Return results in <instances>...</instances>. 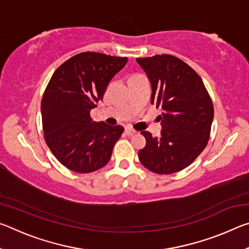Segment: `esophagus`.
I'll return each mask as SVG.
<instances>
[{"mask_svg": "<svg viewBox=\"0 0 249 249\" xmlns=\"http://www.w3.org/2000/svg\"><path fill=\"white\" fill-rule=\"evenodd\" d=\"M125 133L128 135V136H132V135L136 134V130H135L133 127H130V126H127V127H125Z\"/></svg>", "mask_w": 249, "mask_h": 249, "instance_id": "1", "label": "esophagus"}]
</instances>
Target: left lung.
<instances>
[{"instance_id":"left-lung-1","label":"left lung","mask_w":249,"mask_h":249,"mask_svg":"<svg viewBox=\"0 0 249 249\" xmlns=\"http://www.w3.org/2000/svg\"><path fill=\"white\" fill-rule=\"evenodd\" d=\"M151 83V104L163 109L161 136L142 132L146 146L138 151L142 165L159 175L184 169L205 148L214 108L195 70L171 54L137 58Z\"/></svg>"}]
</instances>
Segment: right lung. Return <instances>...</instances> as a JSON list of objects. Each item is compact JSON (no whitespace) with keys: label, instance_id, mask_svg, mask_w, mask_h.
<instances>
[{"label":"right lung","instance_id":"obj_1","mask_svg":"<svg viewBox=\"0 0 249 249\" xmlns=\"http://www.w3.org/2000/svg\"><path fill=\"white\" fill-rule=\"evenodd\" d=\"M126 57L81 53L54 71L41 100L45 141L68 169L89 174L108 162L124 127L94 122L90 112L103 99Z\"/></svg>","mask_w":249,"mask_h":249}]
</instances>
